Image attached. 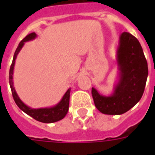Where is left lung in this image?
<instances>
[{"label":"left lung","instance_id":"8db88e82","mask_svg":"<svg viewBox=\"0 0 155 155\" xmlns=\"http://www.w3.org/2000/svg\"><path fill=\"white\" fill-rule=\"evenodd\" d=\"M119 81L109 97L99 94L92 88L95 106L104 114L120 115L139 101L148 76V65L138 40L124 32L120 36L117 53Z\"/></svg>","mask_w":155,"mask_h":155}]
</instances>
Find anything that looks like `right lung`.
<instances>
[{
  "label": "right lung",
  "mask_w": 155,
  "mask_h": 155,
  "mask_svg": "<svg viewBox=\"0 0 155 155\" xmlns=\"http://www.w3.org/2000/svg\"><path fill=\"white\" fill-rule=\"evenodd\" d=\"M37 37V35L35 33H31L30 35H28L26 37H25L20 42L18 45V48L16 50L14 55H13V62L10 66V69H9V76H8V80H9V85H10L11 91H12V95H13V100L17 105L19 107L20 109L28 114L30 117H32L34 119L36 120H38L40 122L43 123H53L56 122L58 120H62L68 113V108H69V100H70V92L71 88L66 92L64 96L63 97L59 103L57 104L56 105L51 107V108H30L29 106L25 105V104L23 103L18 97L17 92H16L14 87H13V68H14V64H15V60L17 58V55L18 54L21 49L24 46V43L25 42L30 41V40L35 39V38Z\"/></svg>",
  "instance_id": "1"
}]
</instances>
